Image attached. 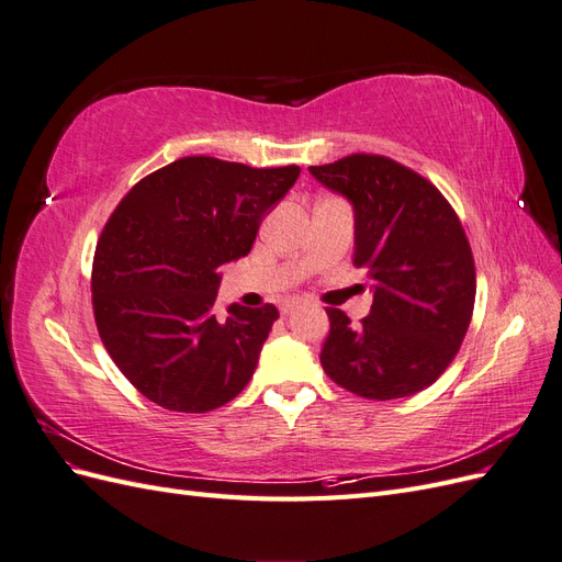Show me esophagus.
I'll return each mask as SVG.
<instances>
[{"label":"esophagus","instance_id":"1","mask_svg":"<svg viewBox=\"0 0 562 562\" xmlns=\"http://www.w3.org/2000/svg\"><path fill=\"white\" fill-rule=\"evenodd\" d=\"M297 307V302H285V304H281V314L283 316H288V314H293V310Z\"/></svg>","mask_w":562,"mask_h":562}]
</instances>
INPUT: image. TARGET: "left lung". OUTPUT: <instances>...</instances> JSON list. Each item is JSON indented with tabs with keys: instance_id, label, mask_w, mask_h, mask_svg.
Segmentation results:
<instances>
[{
	"instance_id": "obj_1",
	"label": "left lung",
	"mask_w": 562,
	"mask_h": 562,
	"mask_svg": "<svg viewBox=\"0 0 562 562\" xmlns=\"http://www.w3.org/2000/svg\"><path fill=\"white\" fill-rule=\"evenodd\" d=\"M310 173L353 209V265L372 281V307L351 326L328 310L326 375L356 396L391 401L431 386L469 330L475 269L457 213L411 168L351 155Z\"/></svg>"
}]
</instances>
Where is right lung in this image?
Instances as JSON below:
<instances>
[{"mask_svg":"<svg viewBox=\"0 0 562 562\" xmlns=\"http://www.w3.org/2000/svg\"><path fill=\"white\" fill-rule=\"evenodd\" d=\"M297 176V166L184 157L143 178L108 220L91 277L95 326L151 403L209 413L250 382L279 312L229 304L220 316V267L250 252Z\"/></svg>","mask_w":562,"mask_h":562,"instance_id":"add662e5","label":"right lung"}]
</instances>
